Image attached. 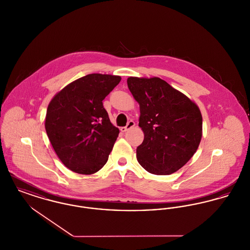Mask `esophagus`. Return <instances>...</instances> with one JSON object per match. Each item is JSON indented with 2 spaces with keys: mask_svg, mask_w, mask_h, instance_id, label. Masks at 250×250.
<instances>
[{
  "mask_svg": "<svg viewBox=\"0 0 250 250\" xmlns=\"http://www.w3.org/2000/svg\"><path fill=\"white\" fill-rule=\"evenodd\" d=\"M133 126H135V123H134L133 121H129L125 126L121 127V131H122V132H125V131H127L128 129L132 128Z\"/></svg>",
  "mask_w": 250,
  "mask_h": 250,
  "instance_id": "esophagus-1",
  "label": "esophagus"
}]
</instances>
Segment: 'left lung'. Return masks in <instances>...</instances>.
Listing matches in <instances>:
<instances>
[{"mask_svg": "<svg viewBox=\"0 0 250 250\" xmlns=\"http://www.w3.org/2000/svg\"><path fill=\"white\" fill-rule=\"evenodd\" d=\"M140 104L139 126L145 134L137 147V161L154 175L179 170L196 152L202 138L198 105L160 77L127 78Z\"/></svg>", "mask_w": 250, "mask_h": 250, "instance_id": "left-lung-1", "label": "left lung"}]
</instances>
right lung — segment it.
Here are the masks:
<instances>
[{
	"label": "right lung",
	"instance_id": "right-lung-1",
	"mask_svg": "<svg viewBox=\"0 0 250 250\" xmlns=\"http://www.w3.org/2000/svg\"><path fill=\"white\" fill-rule=\"evenodd\" d=\"M121 76L90 74L59 90L47 107L45 129L61 162L74 173L91 175L107 162L119 128L103 100Z\"/></svg>",
	"mask_w": 250,
	"mask_h": 250
}]
</instances>
